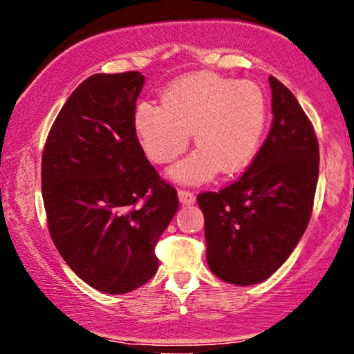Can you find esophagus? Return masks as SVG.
Listing matches in <instances>:
<instances>
[{
	"label": "esophagus",
	"instance_id": "34e87169",
	"mask_svg": "<svg viewBox=\"0 0 354 354\" xmlns=\"http://www.w3.org/2000/svg\"><path fill=\"white\" fill-rule=\"evenodd\" d=\"M178 201H180V204L183 205H189V204H194V194L192 192H187V189H178Z\"/></svg>",
	"mask_w": 354,
	"mask_h": 354
}]
</instances>
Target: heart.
I'll return each instance as SVG.
<instances>
[{
	"instance_id": "heart-1",
	"label": "heart",
	"mask_w": 354,
	"mask_h": 354,
	"mask_svg": "<svg viewBox=\"0 0 354 354\" xmlns=\"http://www.w3.org/2000/svg\"><path fill=\"white\" fill-rule=\"evenodd\" d=\"M268 117V100L258 85L196 73L174 80L162 91L161 106L138 104L134 129L147 156L160 165L183 153L193 133L198 149L167 176L178 183L201 185L220 171L232 176L250 166Z\"/></svg>"
}]
</instances>
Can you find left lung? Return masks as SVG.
Returning a JSON list of instances; mask_svg holds the SVG:
<instances>
[{
    "label": "left lung",
    "instance_id": "left-lung-1",
    "mask_svg": "<svg viewBox=\"0 0 354 354\" xmlns=\"http://www.w3.org/2000/svg\"><path fill=\"white\" fill-rule=\"evenodd\" d=\"M272 128L245 174L198 196L207 263L220 280L257 285L274 274L306 232L318 183L319 149L295 95L269 77Z\"/></svg>",
    "mask_w": 354,
    "mask_h": 354
}]
</instances>
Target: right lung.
I'll return each mask as SVG.
<instances>
[{
	"label": "right lung",
	"instance_id": "add662e5",
	"mask_svg": "<svg viewBox=\"0 0 354 354\" xmlns=\"http://www.w3.org/2000/svg\"><path fill=\"white\" fill-rule=\"evenodd\" d=\"M145 77L95 74L64 102L42 153V199L58 253L86 285L124 295L158 269L155 245L177 192L145 158L134 129Z\"/></svg>",
	"mask_w": 354,
	"mask_h": 354
}]
</instances>
